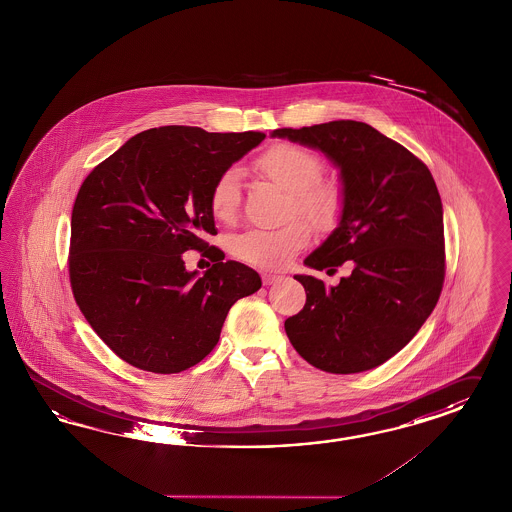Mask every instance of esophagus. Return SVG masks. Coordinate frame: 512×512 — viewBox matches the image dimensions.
Returning a JSON list of instances; mask_svg holds the SVG:
<instances>
[{"label":"esophagus","instance_id":"1","mask_svg":"<svg viewBox=\"0 0 512 512\" xmlns=\"http://www.w3.org/2000/svg\"><path fill=\"white\" fill-rule=\"evenodd\" d=\"M283 277L281 275L274 274H262V283L268 287V285H275V283H279Z\"/></svg>","mask_w":512,"mask_h":512}]
</instances>
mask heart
I'll return each instance as SVG.
<instances>
[{"label": "heart", "mask_w": 512, "mask_h": 512, "mask_svg": "<svg viewBox=\"0 0 512 512\" xmlns=\"http://www.w3.org/2000/svg\"><path fill=\"white\" fill-rule=\"evenodd\" d=\"M255 168L275 185L292 194L290 211L300 212L312 224L327 227L337 222L342 209L340 192L318 181L324 172L320 157L296 144H275L257 159ZM212 216L218 222H233L240 207V172L227 168L216 177L209 194ZM311 242V227L294 220L279 229H251L233 240V253L240 261L266 270H281Z\"/></svg>", "instance_id": "1"}]
</instances>
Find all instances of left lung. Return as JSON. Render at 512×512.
<instances>
[{
  "label": "left lung",
  "instance_id": "left-lung-1",
  "mask_svg": "<svg viewBox=\"0 0 512 512\" xmlns=\"http://www.w3.org/2000/svg\"><path fill=\"white\" fill-rule=\"evenodd\" d=\"M270 137L322 151L340 170L338 225L303 262L327 274L346 261L353 266L335 287L294 275L307 301L285 322L288 340L329 374L372 370L411 342L440 298L444 218L435 179L411 151L364 122L285 127Z\"/></svg>",
  "mask_w": 512,
  "mask_h": 512
}]
</instances>
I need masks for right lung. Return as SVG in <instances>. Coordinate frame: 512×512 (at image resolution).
I'll return each mask as SVG.
<instances>
[{
    "mask_svg": "<svg viewBox=\"0 0 512 512\" xmlns=\"http://www.w3.org/2000/svg\"><path fill=\"white\" fill-rule=\"evenodd\" d=\"M266 138L166 125L129 138L98 164L72 211L70 283L88 324L114 353L153 374H177L218 344L235 301L261 288L255 270L224 262L188 272L183 253L216 235L212 183Z\"/></svg>",
    "mask_w": 512,
    "mask_h": 512,
    "instance_id": "add662e5",
    "label": "right lung"
}]
</instances>
